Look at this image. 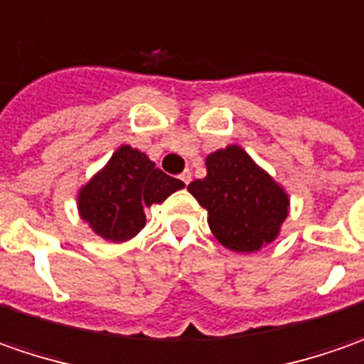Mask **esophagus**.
<instances>
[{"label": "esophagus", "mask_w": 364, "mask_h": 364, "mask_svg": "<svg viewBox=\"0 0 364 364\" xmlns=\"http://www.w3.org/2000/svg\"><path fill=\"white\" fill-rule=\"evenodd\" d=\"M179 179H181L185 185H189V181H191V171L187 169V171H183L181 175H179Z\"/></svg>", "instance_id": "esophagus-1"}]
</instances>
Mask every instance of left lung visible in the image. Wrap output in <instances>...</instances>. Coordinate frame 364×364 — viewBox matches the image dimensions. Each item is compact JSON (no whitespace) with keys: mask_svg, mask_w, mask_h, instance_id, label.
Here are the masks:
<instances>
[{"mask_svg":"<svg viewBox=\"0 0 364 364\" xmlns=\"http://www.w3.org/2000/svg\"><path fill=\"white\" fill-rule=\"evenodd\" d=\"M205 167V177L187 189L207 209L218 242L240 254L272 244L288 218L290 199L282 187L237 144L211 153Z\"/></svg>","mask_w":364,"mask_h":364,"instance_id":"left-lung-1","label":"left lung"}]
</instances>
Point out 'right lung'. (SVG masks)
Returning a JSON list of instances; mask_svg holds the SVG:
<instances>
[{
	"instance_id": "obj_1",
	"label": "right lung",
	"mask_w": 364,
	"mask_h": 364,
	"mask_svg": "<svg viewBox=\"0 0 364 364\" xmlns=\"http://www.w3.org/2000/svg\"><path fill=\"white\" fill-rule=\"evenodd\" d=\"M185 183L165 175L144 153L122 144L78 193V211L100 237L127 242L144 228V207L165 201Z\"/></svg>"
}]
</instances>
